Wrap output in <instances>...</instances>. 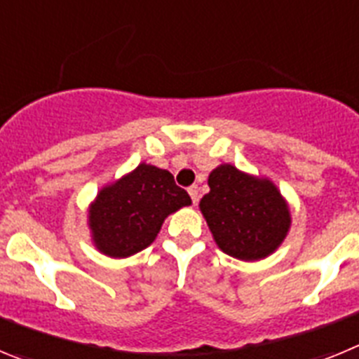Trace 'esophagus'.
Instances as JSON below:
<instances>
[{
  "instance_id": "obj_1",
  "label": "esophagus",
  "mask_w": 359,
  "mask_h": 359,
  "mask_svg": "<svg viewBox=\"0 0 359 359\" xmlns=\"http://www.w3.org/2000/svg\"><path fill=\"white\" fill-rule=\"evenodd\" d=\"M189 194H190V198H192V201H198V198H199V192H198V187L196 185H192V187H189Z\"/></svg>"
}]
</instances>
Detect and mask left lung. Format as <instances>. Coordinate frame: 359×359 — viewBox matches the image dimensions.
Here are the masks:
<instances>
[{
	"label": "left lung",
	"instance_id": "1",
	"mask_svg": "<svg viewBox=\"0 0 359 359\" xmlns=\"http://www.w3.org/2000/svg\"><path fill=\"white\" fill-rule=\"evenodd\" d=\"M210 192L199 208L215 243L241 261H259L280 246L291 224L290 208L269 180L219 165L208 176Z\"/></svg>",
	"mask_w": 359,
	"mask_h": 359
}]
</instances>
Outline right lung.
Listing matches in <instances>:
<instances>
[{
    "label": "right lung",
    "instance_id": "add662e5",
    "mask_svg": "<svg viewBox=\"0 0 359 359\" xmlns=\"http://www.w3.org/2000/svg\"><path fill=\"white\" fill-rule=\"evenodd\" d=\"M190 196L169 170L140 163L98 192L90 208L93 241L104 255L123 259L156 239L165 217L189 207Z\"/></svg>",
    "mask_w": 359,
    "mask_h": 359
}]
</instances>
